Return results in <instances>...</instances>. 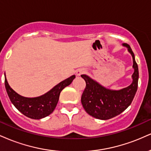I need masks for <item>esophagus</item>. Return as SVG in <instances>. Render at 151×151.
Wrapping results in <instances>:
<instances>
[{
    "instance_id": "obj_1",
    "label": "esophagus",
    "mask_w": 151,
    "mask_h": 151,
    "mask_svg": "<svg viewBox=\"0 0 151 151\" xmlns=\"http://www.w3.org/2000/svg\"><path fill=\"white\" fill-rule=\"evenodd\" d=\"M86 72V70H84V69H79V70H77V72H76V74H77V76H80L82 74L85 73Z\"/></svg>"
}]
</instances>
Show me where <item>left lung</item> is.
Returning a JSON list of instances; mask_svg holds the SVG:
<instances>
[{
    "instance_id": "8db88e82",
    "label": "left lung",
    "mask_w": 151,
    "mask_h": 151,
    "mask_svg": "<svg viewBox=\"0 0 151 151\" xmlns=\"http://www.w3.org/2000/svg\"><path fill=\"white\" fill-rule=\"evenodd\" d=\"M133 58V81L127 87L120 90L109 89L86 74L81 77L86 81V87L81 95V104L84 110L91 116L101 120L114 118L126 110L132 102L138 81V67L131 47L124 43Z\"/></svg>"
}]
</instances>
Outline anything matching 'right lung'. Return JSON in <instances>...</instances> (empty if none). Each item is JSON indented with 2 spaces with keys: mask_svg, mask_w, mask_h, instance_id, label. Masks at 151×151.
I'll list each match as a JSON object with an SVG mask.
<instances>
[{
  "mask_svg": "<svg viewBox=\"0 0 151 151\" xmlns=\"http://www.w3.org/2000/svg\"><path fill=\"white\" fill-rule=\"evenodd\" d=\"M74 78L75 75L71 76L54 86L48 92L34 98L24 97L19 95L10 87L6 77L5 86L10 101L19 111L30 119H40L52 113L58 104L60 92L64 88L70 85Z\"/></svg>",
  "mask_w": 151,
  "mask_h": 151,
  "instance_id": "obj_1",
  "label": "right lung"
}]
</instances>
